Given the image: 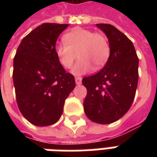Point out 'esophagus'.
<instances>
[{
	"instance_id": "obj_1",
	"label": "esophagus",
	"mask_w": 157,
	"mask_h": 157,
	"mask_svg": "<svg viewBox=\"0 0 157 157\" xmlns=\"http://www.w3.org/2000/svg\"><path fill=\"white\" fill-rule=\"evenodd\" d=\"M82 77H78V76H77V77H75V84H76V85H81V84H82Z\"/></svg>"
}]
</instances>
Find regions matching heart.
I'll return each mask as SVG.
<instances>
[{
    "mask_svg": "<svg viewBox=\"0 0 157 157\" xmlns=\"http://www.w3.org/2000/svg\"><path fill=\"white\" fill-rule=\"evenodd\" d=\"M63 39L55 46V54L64 67L71 68L77 57L78 61L72 68L75 75H82L92 68V65L100 68L105 65L110 54L109 41L104 34L89 29L75 28L65 33Z\"/></svg>",
    "mask_w": 157,
    "mask_h": 157,
    "instance_id": "b5f03b06",
    "label": "heart"
}]
</instances>
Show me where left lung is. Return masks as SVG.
<instances>
[{"mask_svg":"<svg viewBox=\"0 0 157 157\" xmlns=\"http://www.w3.org/2000/svg\"><path fill=\"white\" fill-rule=\"evenodd\" d=\"M97 27L109 39L110 55L100 71L82 79L87 90L83 106L90 120L108 124L131 107L138 84L139 59L133 43L115 27L103 23Z\"/></svg>","mask_w":157,"mask_h":157,"instance_id":"8db88e82","label":"left lung"}]
</instances>
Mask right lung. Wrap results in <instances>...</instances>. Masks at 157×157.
<instances>
[{
    "label": "right lung",
    "mask_w": 157,
    "mask_h": 157,
    "mask_svg": "<svg viewBox=\"0 0 157 157\" xmlns=\"http://www.w3.org/2000/svg\"><path fill=\"white\" fill-rule=\"evenodd\" d=\"M68 24L44 23L20 43L13 59L16 98L24 118L36 126L58 121L65 99L75 88L55 54V44Z\"/></svg>",
    "instance_id": "right-lung-1"
}]
</instances>
